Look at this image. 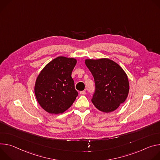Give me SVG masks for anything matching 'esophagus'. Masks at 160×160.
<instances>
[{
	"label": "esophagus",
	"mask_w": 160,
	"mask_h": 160,
	"mask_svg": "<svg viewBox=\"0 0 160 160\" xmlns=\"http://www.w3.org/2000/svg\"><path fill=\"white\" fill-rule=\"evenodd\" d=\"M86 93V91H81V92H80V94L81 95H85Z\"/></svg>",
	"instance_id": "1"
}]
</instances>
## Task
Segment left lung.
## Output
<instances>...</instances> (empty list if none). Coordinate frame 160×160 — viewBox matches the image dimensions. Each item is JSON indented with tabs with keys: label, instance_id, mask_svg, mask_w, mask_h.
<instances>
[{
	"label": "left lung",
	"instance_id": "8db88e82",
	"mask_svg": "<svg viewBox=\"0 0 160 160\" xmlns=\"http://www.w3.org/2000/svg\"><path fill=\"white\" fill-rule=\"evenodd\" d=\"M85 64L95 80V92L92 99L93 105L107 113L117 109L129 92L128 79L125 71L109 58L86 59Z\"/></svg>",
	"mask_w": 160,
	"mask_h": 160
}]
</instances>
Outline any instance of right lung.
Here are the masks:
<instances>
[{"label":"right lung","instance_id":"right-lung-1","mask_svg":"<svg viewBox=\"0 0 160 160\" xmlns=\"http://www.w3.org/2000/svg\"><path fill=\"white\" fill-rule=\"evenodd\" d=\"M76 63L74 58L58 57L48 63L37 78L35 95L48 113H63L75 101L78 93L71 75Z\"/></svg>","mask_w":160,"mask_h":160}]
</instances>
